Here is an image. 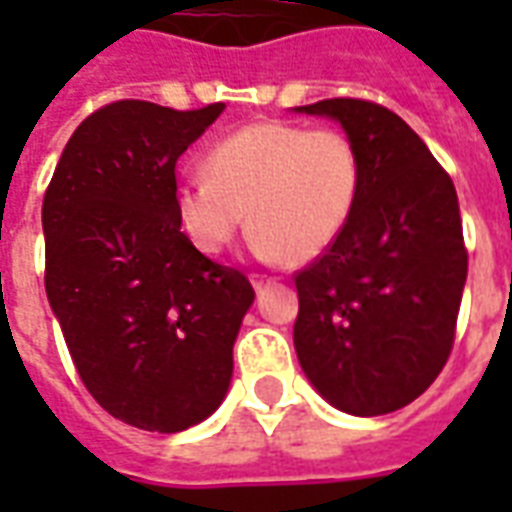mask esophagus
Returning <instances> with one entry per match:
<instances>
[{
	"mask_svg": "<svg viewBox=\"0 0 512 512\" xmlns=\"http://www.w3.org/2000/svg\"><path fill=\"white\" fill-rule=\"evenodd\" d=\"M277 279L274 277H263V274H252V285H255V290L260 293L263 288H268V285H274Z\"/></svg>",
	"mask_w": 512,
	"mask_h": 512,
	"instance_id": "esophagus-1",
	"label": "esophagus"
}]
</instances>
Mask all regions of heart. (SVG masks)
Listing matches in <instances>:
<instances>
[{
  "label": "heart",
  "mask_w": 512,
  "mask_h": 512,
  "mask_svg": "<svg viewBox=\"0 0 512 512\" xmlns=\"http://www.w3.org/2000/svg\"><path fill=\"white\" fill-rule=\"evenodd\" d=\"M362 186V158L340 131L255 123L211 147L205 175L183 180L175 205L205 255H219L244 227L260 257L310 263L340 238Z\"/></svg>",
  "instance_id": "1"
}]
</instances>
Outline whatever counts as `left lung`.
<instances>
[{
	"mask_svg": "<svg viewBox=\"0 0 512 512\" xmlns=\"http://www.w3.org/2000/svg\"><path fill=\"white\" fill-rule=\"evenodd\" d=\"M296 112L337 120L362 158L345 230L296 274V356L334 408L389 414L417 400L452 351L469 268L458 194L386 106L326 98Z\"/></svg>",
	"mask_w": 512,
	"mask_h": 512,
	"instance_id": "left-lung-1",
	"label": "left lung"
}]
</instances>
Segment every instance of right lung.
Segmentation results:
<instances>
[{"label":"right lung","instance_id":"right-lung-1","mask_svg":"<svg viewBox=\"0 0 512 512\" xmlns=\"http://www.w3.org/2000/svg\"><path fill=\"white\" fill-rule=\"evenodd\" d=\"M224 104L101 106L73 131L43 197L46 296L79 378L126 425L178 433L233 378L255 290L180 233L175 164Z\"/></svg>","mask_w":512,"mask_h":512}]
</instances>
